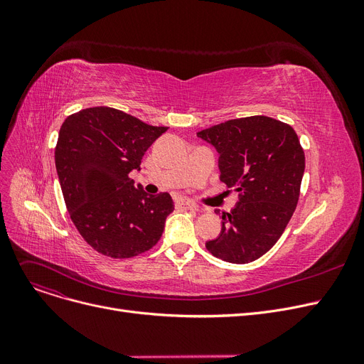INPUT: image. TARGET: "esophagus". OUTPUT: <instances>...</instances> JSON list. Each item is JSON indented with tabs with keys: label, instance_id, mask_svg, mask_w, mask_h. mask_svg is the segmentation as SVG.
Returning <instances> with one entry per match:
<instances>
[{
	"label": "esophagus",
	"instance_id": "1",
	"mask_svg": "<svg viewBox=\"0 0 364 364\" xmlns=\"http://www.w3.org/2000/svg\"><path fill=\"white\" fill-rule=\"evenodd\" d=\"M176 208H177V209H181V211H184V209H190V211H196V206H195L193 203L186 202V200H183V199L176 200Z\"/></svg>",
	"mask_w": 364,
	"mask_h": 364
}]
</instances>
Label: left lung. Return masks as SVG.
I'll list each match as a JSON object with an SVG mask.
<instances>
[{
  "mask_svg": "<svg viewBox=\"0 0 364 364\" xmlns=\"http://www.w3.org/2000/svg\"><path fill=\"white\" fill-rule=\"evenodd\" d=\"M198 137L215 147L220 180L239 192L206 250L227 262H252L272 250L296 208L305 168L299 139L291 125L269 117L230 119Z\"/></svg>",
  "mask_w": 364,
  "mask_h": 364,
  "instance_id": "1",
  "label": "left lung"
}]
</instances>
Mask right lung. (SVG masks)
Listing matches in <instances>:
<instances>
[{
  "mask_svg": "<svg viewBox=\"0 0 364 364\" xmlns=\"http://www.w3.org/2000/svg\"><path fill=\"white\" fill-rule=\"evenodd\" d=\"M106 106L65 119L54 150L69 215L85 242L110 258H131L155 246L174 211L169 193L147 195L128 177L166 131Z\"/></svg>",
  "mask_w": 364,
  "mask_h": 364,
  "instance_id": "obj_1",
  "label": "right lung"
}]
</instances>
